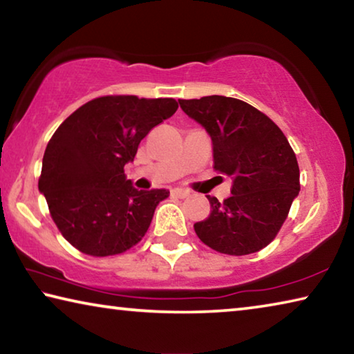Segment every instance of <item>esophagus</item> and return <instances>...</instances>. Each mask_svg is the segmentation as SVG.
I'll return each mask as SVG.
<instances>
[{"label":"esophagus","instance_id":"obj_1","mask_svg":"<svg viewBox=\"0 0 354 354\" xmlns=\"http://www.w3.org/2000/svg\"><path fill=\"white\" fill-rule=\"evenodd\" d=\"M171 196H176V198H185V196H189V192L176 187V189L171 190Z\"/></svg>","mask_w":354,"mask_h":354}]
</instances>
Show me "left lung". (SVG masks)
<instances>
[{"mask_svg":"<svg viewBox=\"0 0 354 354\" xmlns=\"http://www.w3.org/2000/svg\"><path fill=\"white\" fill-rule=\"evenodd\" d=\"M179 106L211 136L214 169L232 178L230 198L207 196L211 214L194 225L196 236L231 256L267 247L299 192L298 162L283 131L237 98L211 95Z\"/></svg>","mask_w":354,"mask_h":354,"instance_id":"left-lung-1","label":"left lung"}]
</instances>
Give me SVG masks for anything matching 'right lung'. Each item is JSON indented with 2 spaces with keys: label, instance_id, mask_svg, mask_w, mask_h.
Returning <instances> with one entry per match:
<instances>
[{
  "label": "right lung",
  "instance_id": "obj_1",
  "mask_svg": "<svg viewBox=\"0 0 354 354\" xmlns=\"http://www.w3.org/2000/svg\"><path fill=\"white\" fill-rule=\"evenodd\" d=\"M178 109L173 98L88 101L48 142L39 190L62 236L82 253L112 256L142 241L167 189L137 190L124 175L140 140Z\"/></svg>",
  "mask_w": 354,
  "mask_h": 354
}]
</instances>
